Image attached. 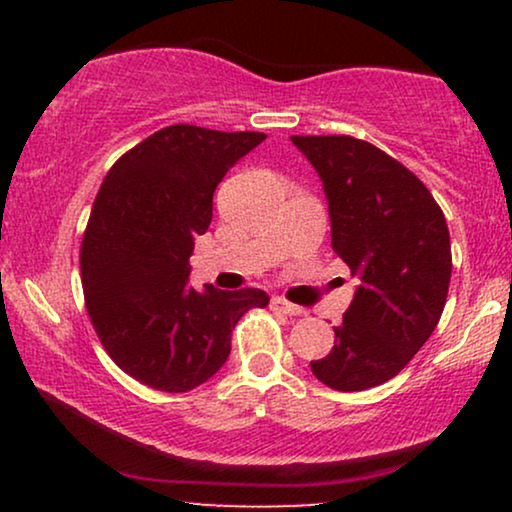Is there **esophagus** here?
I'll return each mask as SVG.
<instances>
[{"label":"esophagus","instance_id":"34e87169","mask_svg":"<svg viewBox=\"0 0 512 512\" xmlns=\"http://www.w3.org/2000/svg\"><path fill=\"white\" fill-rule=\"evenodd\" d=\"M270 305H272V310L289 314V317H305V314H307L305 307H300L296 303H289V300H284V298H272Z\"/></svg>","mask_w":512,"mask_h":512}]
</instances>
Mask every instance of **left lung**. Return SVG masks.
Wrapping results in <instances>:
<instances>
[{
  "mask_svg": "<svg viewBox=\"0 0 512 512\" xmlns=\"http://www.w3.org/2000/svg\"><path fill=\"white\" fill-rule=\"evenodd\" d=\"M331 216V247L359 279L312 373L326 387L363 391L391 380L429 340L452 277L450 230L422 181L361 139L298 137Z\"/></svg>",
  "mask_w": 512,
  "mask_h": 512,
  "instance_id": "obj_1",
  "label": "left lung"
}]
</instances>
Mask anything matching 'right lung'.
<instances>
[{"mask_svg": "<svg viewBox=\"0 0 512 512\" xmlns=\"http://www.w3.org/2000/svg\"><path fill=\"white\" fill-rule=\"evenodd\" d=\"M263 139L170 125L116 160L97 191L81 247L83 296L104 349L146 387L181 394L207 382L242 314L270 303L261 289L188 284L216 186Z\"/></svg>", "mask_w": 512, "mask_h": 512, "instance_id": "add662e5", "label": "right lung"}]
</instances>
